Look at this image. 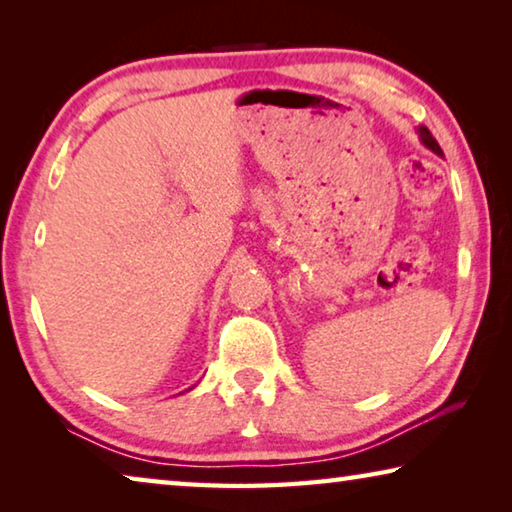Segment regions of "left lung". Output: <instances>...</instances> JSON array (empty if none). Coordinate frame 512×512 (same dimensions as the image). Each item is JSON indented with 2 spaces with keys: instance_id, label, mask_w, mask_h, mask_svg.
Wrapping results in <instances>:
<instances>
[{
  "instance_id": "8db88e82",
  "label": "left lung",
  "mask_w": 512,
  "mask_h": 512,
  "mask_svg": "<svg viewBox=\"0 0 512 512\" xmlns=\"http://www.w3.org/2000/svg\"><path fill=\"white\" fill-rule=\"evenodd\" d=\"M415 133H418V137H420V142L424 144V146H427V149L429 151H433V153H436V155H443V149H440V146H438V142L436 140H433V135L427 131V128H424V126H420L418 128V131H415Z\"/></svg>"
}]
</instances>
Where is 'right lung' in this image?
I'll use <instances>...</instances> for the list:
<instances>
[{"instance_id": "1", "label": "right lung", "mask_w": 512, "mask_h": 512, "mask_svg": "<svg viewBox=\"0 0 512 512\" xmlns=\"http://www.w3.org/2000/svg\"><path fill=\"white\" fill-rule=\"evenodd\" d=\"M189 391H192V388H189Z\"/></svg>"}]
</instances>
